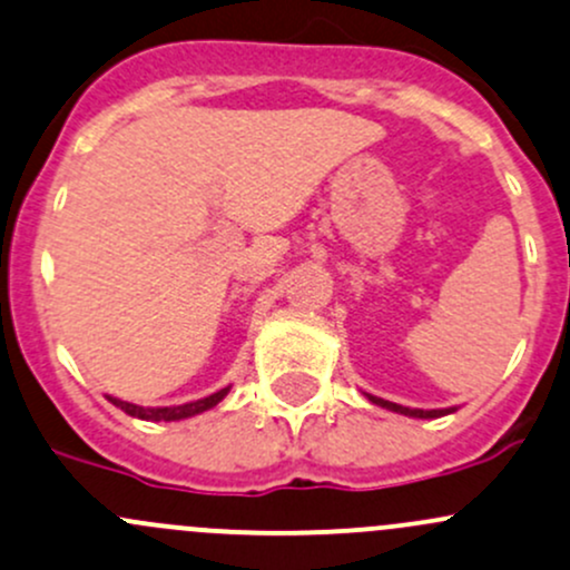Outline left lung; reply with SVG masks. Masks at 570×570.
<instances>
[{"label":"left lung","mask_w":570,"mask_h":570,"mask_svg":"<svg viewBox=\"0 0 570 570\" xmlns=\"http://www.w3.org/2000/svg\"><path fill=\"white\" fill-rule=\"evenodd\" d=\"M365 395H368L371 404L385 406V410L399 412V415H410V417H442V415H448V412H453V406L451 410H410V406H401V404H393V401L376 399V395H371V393H365Z\"/></svg>","instance_id":"1"}]
</instances>
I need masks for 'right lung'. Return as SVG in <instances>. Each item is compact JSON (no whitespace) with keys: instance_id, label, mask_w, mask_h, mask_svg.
Listing matches in <instances>:
<instances>
[{"instance_id":"add662e5","label":"right lung","mask_w":570,"mask_h":570,"mask_svg":"<svg viewBox=\"0 0 570 570\" xmlns=\"http://www.w3.org/2000/svg\"><path fill=\"white\" fill-rule=\"evenodd\" d=\"M229 393V387H224V391L207 395V399H199V401H190V404H179V406H139V404H130V401H119V399H111L109 401L114 406H119L122 412H128L130 417H141V421H183V417H190V415H199V412L205 410H213L215 404H218L224 395Z\"/></svg>"}]
</instances>
